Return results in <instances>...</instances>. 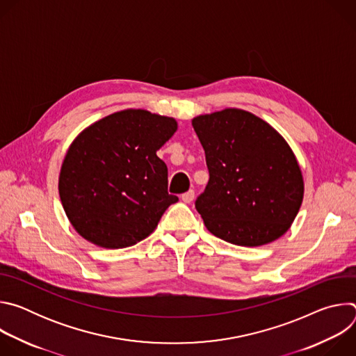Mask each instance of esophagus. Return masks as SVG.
Instances as JSON below:
<instances>
[{
    "instance_id": "obj_1",
    "label": "esophagus",
    "mask_w": 356,
    "mask_h": 356,
    "mask_svg": "<svg viewBox=\"0 0 356 356\" xmlns=\"http://www.w3.org/2000/svg\"><path fill=\"white\" fill-rule=\"evenodd\" d=\"M181 200L186 202V204H190V202L194 200V191L188 190L184 194H181Z\"/></svg>"
}]
</instances>
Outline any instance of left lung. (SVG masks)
Wrapping results in <instances>:
<instances>
[{
    "instance_id": "1",
    "label": "left lung",
    "mask_w": 356,
    "mask_h": 356,
    "mask_svg": "<svg viewBox=\"0 0 356 356\" xmlns=\"http://www.w3.org/2000/svg\"><path fill=\"white\" fill-rule=\"evenodd\" d=\"M210 180L195 200L207 229L234 245L261 246L293 224L304 195L301 169L286 139L239 108L194 117Z\"/></svg>"
}]
</instances>
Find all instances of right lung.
Returning <instances> with one entry per match:
<instances>
[{"mask_svg":"<svg viewBox=\"0 0 356 356\" xmlns=\"http://www.w3.org/2000/svg\"><path fill=\"white\" fill-rule=\"evenodd\" d=\"M177 131L175 118L122 110L83 129L59 175L65 213L88 242L127 248L145 239L179 198L168 193V166L156 152Z\"/></svg>","mask_w":356,"mask_h":356,"instance_id":"right-lung-1","label":"right lung"}]
</instances>
